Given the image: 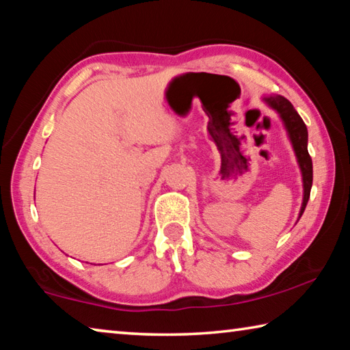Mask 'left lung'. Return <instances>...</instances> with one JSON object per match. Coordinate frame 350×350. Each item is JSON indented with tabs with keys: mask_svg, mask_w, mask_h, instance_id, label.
<instances>
[{
	"mask_svg": "<svg viewBox=\"0 0 350 350\" xmlns=\"http://www.w3.org/2000/svg\"><path fill=\"white\" fill-rule=\"evenodd\" d=\"M269 106H271L275 111L280 112L284 125L287 128L288 137L292 140L293 150L298 159L301 173H303V183H304V199L303 206H301L299 217L303 216L306 210V205L309 202L310 198V188L313 180V167H312V157L309 151H307V126L299 117L298 112L293 108V105L288 102L286 97L282 96H270L264 98Z\"/></svg>",
	"mask_w": 350,
	"mask_h": 350,
	"instance_id": "1",
	"label": "left lung"
}]
</instances>
